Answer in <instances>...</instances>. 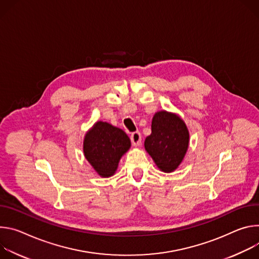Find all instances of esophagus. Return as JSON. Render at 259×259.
<instances>
[{
    "label": "esophagus",
    "instance_id": "esophagus-1",
    "mask_svg": "<svg viewBox=\"0 0 259 259\" xmlns=\"http://www.w3.org/2000/svg\"><path fill=\"white\" fill-rule=\"evenodd\" d=\"M131 140H132V143H133L134 146H139L141 144V142H142V136L139 132H135V133L132 134Z\"/></svg>",
    "mask_w": 259,
    "mask_h": 259
}]
</instances>
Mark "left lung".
I'll return each mask as SVG.
<instances>
[{
	"label": "left lung",
	"instance_id": "obj_1",
	"mask_svg": "<svg viewBox=\"0 0 259 259\" xmlns=\"http://www.w3.org/2000/svg\"><path fill=\"white\" fill-rule=\"evenodd\" d=\"M151 135L145 139V150L163 173H173L182 163L189 146V131L176 113L165 110L154 114Z\"/></svg>",
	"mask_w": 259,
	"mask_h": 259
}]
</instances>
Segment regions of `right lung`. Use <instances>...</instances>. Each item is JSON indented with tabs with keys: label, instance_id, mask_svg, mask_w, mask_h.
I'll list each match as a JSON object with an SVG mask.
<instances>
[{
	"label": "right lung",
	"instance_id": "right-lung-1",
	"mask_svg": "<svg viewBox=\"0 0 259 259\" xmlns=\"http://www.w3.org/2000/svg\"><path fill=\"white\" fill-rule=\"evenodd\" d=\"M132 146L128 136L108 122L97 121L83 140L84 156L102 178L113 176L121 157Z\"/></svg>",
	"mask_w": 259,
	"mask_h": 259
}]
</instances>
